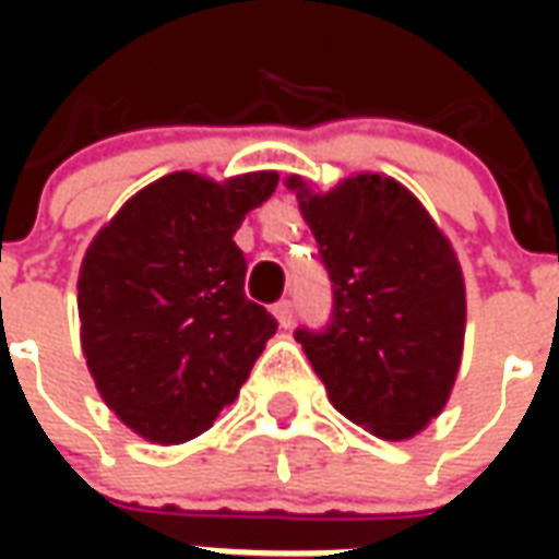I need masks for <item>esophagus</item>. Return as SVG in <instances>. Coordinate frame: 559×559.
I'll return each instance as SVG.
<instances>
[{"label": "esophagus", "mask_w": 559, "mask_h": 559, "mask_svg": "<svg viewBox=\"0 0 559 559\" xmlns=\"http://www.w3.org/2000/svg\"><path fill=\"white\" fill-rule=\"evenodd\" d=\"M272 314L278 317V323L284 329H290L293 326V320H296V305L290 302V299H281L275 308H272Z\"/></svg>", "instance_id": "esophagus-1"}]
</instances>
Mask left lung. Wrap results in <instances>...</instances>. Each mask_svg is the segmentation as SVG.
<instances>
[{
  "label": "left lung",
  "mask_w": 559,
  "mask_h": 559,
  "mask_svg": "<svg viewBox=\"0 0 559 559\" xmlns=\"http://www.w3.org/2000/svg\"><path fill=\"white\" fill-rule=\"evenodd\" d=\"M299 206L332 281V314L299 326L335 411L383 440H407L443 411L464 344V278L455 251L416 197L362 173L329 194L302 179Z\"/></svg>",
  "instance_id": "1"
}]
</instances>
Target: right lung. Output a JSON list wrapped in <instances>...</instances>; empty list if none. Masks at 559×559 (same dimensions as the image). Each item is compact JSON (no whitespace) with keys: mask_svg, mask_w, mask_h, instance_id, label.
I'll return each instance as SVG.
<instances>
[{"mask_svg":"<svg viewBox=\"0 0 559 559\" xmlns=\"http://www.w3.org/2000/svg\"><path fill=\"white\" fill-rule=\"evenodd\" d=\"M278 173L224 185L170 173L119 209L86 251L80 341L107 407L152 443H185L236 401L278 320L245 296L233 236Z\"/></svg>","mask_w":559,"mask_h":559,"instance_id":"add662e5","label":"right lung"}]
</instances>
